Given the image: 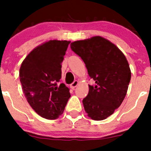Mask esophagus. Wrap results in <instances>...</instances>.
Instances as JSON below:
<instances>
[{"label": "esophagus", "instance_id": "obj_1", "mask_svg": "<svg viewBox=\"0 0 151 151\" xmlns=\"http://www.w3.org/2000/svg\"><path fill=\"white\" fill-rule=\"evenodd\" d=\"M78 83H79V82L77 81V80H75V81L73 82V83L71 84V85H70V87H71V89H74V88H75L78 85Z\"/></svg>", "mask_w": 151, "mask_h": 151}]
</instances>
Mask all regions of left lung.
Here are the masks:
<instances>
[{"label": "left lung", "mask_w": 151, "mask_h": 151, "mask_svg": "<svg viewBox=\"0 0 151 151\" xmlns=\"http://www.w3.org/2000/svg\"><path fill=\"white\" fill-rule=\"evenodd\" d=\"M71 49L85 63L95 85L83 100L85 112L94 121H102L121 106L127 93L131 69L124 54L106 39L96 36L71 42Z\"/></svg>", "instance_id": "obj_1"}]
</instances>
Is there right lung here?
I'll list each match as a JSON object with an SVG mask.
<instances>
[{
	"label": "right lung",
	"mask_w": 151,
	"mask_h": 151,
	"mask_svg": "<svg viewBox=\"0 0 151 151\" xmlns=\"http://www.w3.org/2000/svg\"><path fill=\"white\" fill-rule=\"evenodd\" d=\"M70 42L50 40L33 49L19 68V80L32 109L48 120L58 118L71 95L61 78V63Z\"/></svg>",
	"instance_id": "right-lung-1"
}]
</instances>
